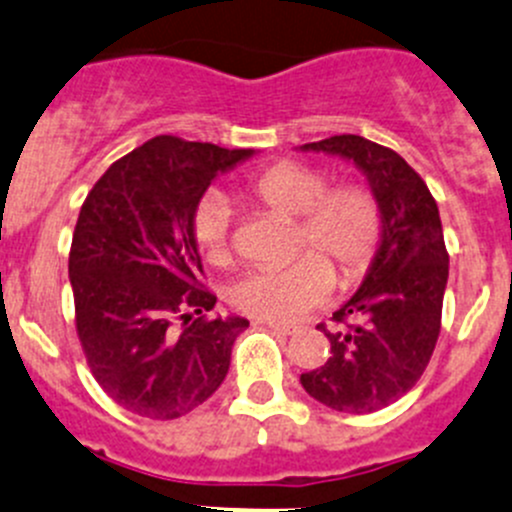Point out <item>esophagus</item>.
I'll return each instance as SVG.
<instances>
[{
  "mask_svg": "<svg viewBox=\"0 0 512 512\" xmlns=\"http://www.w3.org/2000/svg\"><path fill=\"white\" fill-rule=\"evenodd\" d=\"M265 327H270L272 332H277V335H295V327L292 325H285V322H262Z\"/></svg>",
  "mask_w": 512,
  "mask_h": 512,
  "instance_id": "esophagus-1",
  "label": "esophagus"
}]
</instances>
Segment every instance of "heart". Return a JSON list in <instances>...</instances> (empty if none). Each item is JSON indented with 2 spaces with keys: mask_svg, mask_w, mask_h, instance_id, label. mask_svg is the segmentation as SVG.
Segmentation results:
<instances>
[{
  "mask_svg": "<svg viewBox=\"0 0 512 512\" xmlns=\"http://www.w3.org/2000/svg\"><path fill=\"white\" fill-rule=\"evenodd\" d=\"M322 170L302 162H280L247 185L260 205L297 217V255L290 265L255 270L240 277L230 302L242 315L265 322H295L320 307L335 285L330 264L342 285H352L370 270L382 240V215L375 197L357 185L327 190ZM230 205L207 192L192 215V235L212 265L230 260Z\"/></svg>",
  "mask_w": 512,
  "mask_h": 512,
  "instance_id": "1",
  "label": "heart"
}]
</instances>
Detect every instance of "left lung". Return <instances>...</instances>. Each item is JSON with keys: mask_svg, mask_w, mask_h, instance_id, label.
<instances>
[{"mask_svg": "<svg viewBox=\"0 0 512 512\" xmlns=\"http://www.w3.org/2000/svg\"><path fill=\"white\" fill-rule=\"evenodd\" d=\"M352 162L380 205L382 240L355 295L332 315L330 357L302 372L310 398L337 413H375L413 390L440 335L448 250L423 177L388 147L357 135L302 145Z\"/></svg>", "mask_w": 512, "mask_h": 512, "instance_id": "8db88e82", "label": "left lung"}]
</instances>
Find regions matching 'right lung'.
<instances>
[{"instance_id": "1", "label": "right lung", "mask_w": 512, "mask_h": 512, "mask_svg": "<svg viewBox=\"0 0 512 512\" xmlns=\"http://www.w3.org/2000/svg\"><path fill=\"white\" fill-rule=\"evenodd\" d=\"M252 155L160 135L114 162L79 210L69 250L77 335L99 388L130 413L187 415L230 370L250 322L205 320L217 297L200 282L192 215L212 180Z\"/></svg>"}]
</instances>
